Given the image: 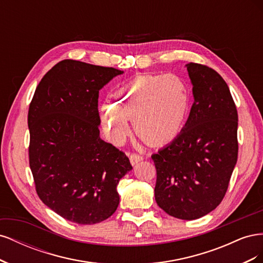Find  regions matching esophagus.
I'll return each mask as SVG.
<instances>
[{
    "mask_svg": "<svg viewBox=\"0 0 263 263\" xmlns=\"http://www.w3.org/2000/svg\"><path fill=\"white\" fill-rule=\"evenodd\" d=\"M142 159H144V158H142L139 155H137V154H130V156H129V160H130V163L133 165L138 164V162L142 161Z\"/></svg>",
    "mask_w": 263,
    "mask_h": 263,
    "instance_id": "34e87169",
    "label": "esophagus"
}]
</instances>
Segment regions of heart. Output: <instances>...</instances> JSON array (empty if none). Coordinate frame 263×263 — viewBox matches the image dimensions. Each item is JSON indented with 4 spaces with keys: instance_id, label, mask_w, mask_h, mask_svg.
Here are the masks:
<instances>
[{
    "instance_id": "1",
    "label": "heart",
    "mask_w": 263,
    "mask_h": 263,
    "mask_svg": "<svg viewBox=\"0 0 263 263\" xmlns=\"http://www.w3.org/2000/svg\"><path fill=\"white\" fill-rule=\"evenodd\" d=\"M192 106L187 82L177 74L137 76L113 93V102L101 106L102 125L115 145L135 132L151 145H164L184 128Z\"/></svg>"
}]
</instances>
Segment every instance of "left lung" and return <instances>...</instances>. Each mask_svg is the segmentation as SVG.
<instances>
[{"instance_id": "1", "label": "left lung", "mask_w": 263, "mask_h": 263, "mask_svg": "<svg viewBox=\"0 0 263 263\" xmlns=\"http://www.w3.org/2000/svg\"><path fill=\"white\" fill-rule=\"evenodd\" d=\"M194 103L184 128L151 156L157 169L155 198L170 216H205L224 198L238 157V114L229 87L216 71L185 66Z\"/></svg>"}]
</instances>
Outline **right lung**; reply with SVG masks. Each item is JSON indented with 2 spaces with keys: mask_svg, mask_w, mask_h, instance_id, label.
Here are the masks:
<instances>
[{
  "mask_svg": "<svg viewBox=\"0 0 263 263\" xmlns=\"http://www.w3.org/2000/svg\"><path fill=\"white\" fill-rule=\"evenodd\" d=\"M124 71L62 60L36 87L28 110L29 165L45 205L67 220L93 225L119 204L129 159L100 137L99 91Z\"/></svg>",
  "mask_w": 263,
  "mask_h": 263,
  "instance_id": "1",
  "label": "right lung"
}]
</instances>
